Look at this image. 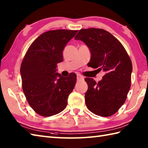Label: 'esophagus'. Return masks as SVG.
<instances>
[{"label": "esophagus", "mask_w": 148, "mask_h": 148, "mask_svg": "<svg viewBox=\"0 0 148 148\" xmlns=\"http://www.w3.org/2000/svg\"><path fill=\"white\" fill-rule=\"evenodd\" d=\"M77 81H83L84 80V77L81 76V75H77Z\"/></svg>", "instance_id": "1"}]
</instances>
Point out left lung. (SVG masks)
Masks as SVG:
<instances>
[{"mask_svg":"<svg viewBox=\"0 0 148 148\" xmlns=\"http://www.w3.org/2000/svg\"><path fill=\"white\" fill-rule=\"evenodd\" d=\"M86 44L91 53L89 67L102 70V79L96 83L86 77L88 89L86 105L91 112L103 117L113 115L125 103L131 86L132 64L121 43L108 31L81 29L75 37Z\"/></svg>","mask_w":148,"mask_h":148,"instance_id":"8db88e82","label":"left lung"}]
</instances>
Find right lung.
Instances as JSON below:
<instances>
[{"label": "right lung", "instance_id": "1", "mask_svg": "<svg viewBox=\"0 0 148 148\" xmlns=\"http://www.w3.org/2000/svg\"><path fill=\"white\" fill-rule=\"evenodd\" d=\"M77 30H55L42 34L28 49L21 62L22 88L28 103L42 116L64 110L76 83V74L67 77L56 72L63 61V50Z\"/></svg>", "mask_w": 148, "mask_h": 148}]
</instances>
